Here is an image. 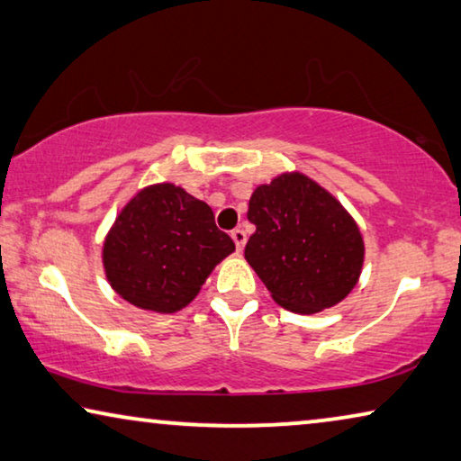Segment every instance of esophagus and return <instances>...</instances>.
Wrapping results in <instances>:
<instances>
[{"label": "esophagus", "instance_id": "1", "mask_svg": "<svg viewBox=\"0 0 461 461\" xmlns=\"http://www.w3.org/2000/svg\"><path fill=\"white\" fill-rule=\"evenodd\" d=\"M230 237H232V240H235V245H237V249L240 251L245 247V240H247V235H245V230L243 229H235L230 232Z\"/></svg>", "mask_w": 461, "mask_h": 461}]
</instances>
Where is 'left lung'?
<instances>
[{
  "instance_id": "obj_1",
  "label": "left lung",
  "mask_w": 461,
  "mask_h": 461,
  "mask_svg": "<svg viewBox=\"0 0 461 461\" xmlns=\"http://www.w3.org/2000/svg\"><path fill=\"white\" fill-rule=\"evenodd\" d=\"M255 232L245 259L272 299L293 313L334 307L357 285L365 245L334 195L301 173L276 176L249 200Z\"/></svg>"
}]
</instances>
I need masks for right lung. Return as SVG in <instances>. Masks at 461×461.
I'll use <instances>...</instances> for the list:
<instances>
[{
    "instance_id": "right-lung-1",
    "label": "right lung",
    "mask_w": 461,
    "mask_h": 461,
    "mask_svg": "<svg viewBox=\"0 0 461 461\" xmlns=\"http://www.w3.org/2000/svg\"><path fill=\"white\" fill-rule=\"evenodd\" d=\"M235 251L214 212L173 183L141 189L104 239L103 264L127 303L175 313L200 293L216 264Z\"/></svg>"
}]
</instances>
